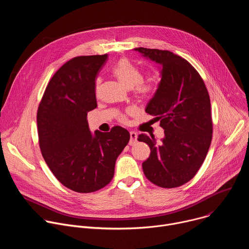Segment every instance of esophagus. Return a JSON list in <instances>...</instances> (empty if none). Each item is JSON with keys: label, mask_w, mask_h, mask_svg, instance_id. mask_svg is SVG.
Returning <instances> with one entry per match:
<instances>
[{"label": "esophagus", "mask_w": 249, "mask_h": 249, "mask_svg": "<svg viewBox=\"0 0 249 249\" xmlns=\"http://www.w3.org/2000/svg\"><path fill=\"white\" fill-rule=\"evenodd\" d=\"M137 138H138V134L134 131H131L130 132V142H129V145L130 146H133L136 144L137 142Z\"/></svg>", "instance_id": "34e87169"}]
</instances>
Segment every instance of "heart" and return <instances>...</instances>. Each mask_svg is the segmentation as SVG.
Wrapping results in <instances>:
<instances>
[{
    "label": "heart",
    "instance_id": "obj_1",
    "mask_svg": "<svg viewBox=\"0 0 249 249\" xmlns=\"http://www.w3.org/2000/svg\"><path fill=\"white\" fill-rule=\"evenodd\" d=\"M113 74L122 85L127 88H134V91L140 97H150L158 89V82L154 77L142 79L140 69L129 59L122 58L112 69ZM119 119L126 121V116L121 115Z\"/></svg>",
    "mask_w": 249,
    "mask_h": 249
}]
</instances>
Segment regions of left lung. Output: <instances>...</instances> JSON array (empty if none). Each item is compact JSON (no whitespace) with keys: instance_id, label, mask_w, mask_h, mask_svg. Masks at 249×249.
Masks as SVG:
<instances>
[{"instance_id":"1","label":"left lung","mask_w":249,"mask_h":249,"mask_svg":"<svg viewBox=\"0 0 249 249\" xmlns=\"http://www.w3.org/2000/svg\"><path fill=\"white\" fill-rule=\"evenodd\" d=\"M161 66V80L146 112L164 129L161 143L154 136L139 135L151 155L142 164L147 178L162 188L178 187L191 180L209 151L213 120L205 83L184 58L167 50L136 48Z\"/></svg>"}]
</instances>
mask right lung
Wrapping results in <instances>:
<instances>
[{
  "label": "right lung",
  "mask_w": 249,
  "mask_h": 249,
  "mask_svg": "<svg viewBox=\"0 0 249 249\" xmlns=\"http://www.w3.org/2000/svg\"><path fill=\"white\" fill-rule=\"evenodd\" d=\"M107 54L78 56L66 62L48 83L37 110L41 154L67 188L90 193L113 178L115 161L130 140L114 126L110 132L89 129L88 112L96 108L95 78Z\"/></svg>",
  "instance_id": "add662e5"
}]
</instances>
